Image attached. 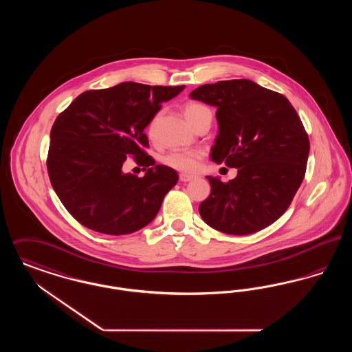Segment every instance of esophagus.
Listing matches in <instances>:
<instances>
[{
	"label": "esophagus",
	"mask_w": 352,
	"mask_h": 352,
	"mask_svg": "<svg viewBox=\"0 0 352 352\" xmlns=\"http://www.w3.org/2000/svg\"><path fill=\"white\" fill-rule=\"evenodd\" d=\"M194 178H197V177H195V175H191V174H184V173L179 174V181H181V182H190V181H192Z\"/></svg>",
	"instance_id": "1"
}]
</instances>
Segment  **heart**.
Instances as JSON below:
<instances>
[{"instance_id": "1", "label": "heart", "mask_w": 352, "mask_h": 352, "mask_svg": "<svg viewBox=\"0 0 352 352\" xmlns=\"http://www.w3.org/2000/svg\"><path fill=\"white\" fill-rule=\"evenodd\" d=\"M206 109L198 102H187L184 105V116L190 121L195 115H198L201 111ZM154 128V121H151L149 125V132H153ZM203 157V153L197 149L191 151H173L164 155L162 162L168 166V168L178 170V171H184V173H194L199 168V162Z\"/></svg>"}]
</instances>
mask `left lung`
Returning <instances> with one entry per match:
<instances>
[{
  "label": "left lung",
  "instance_id": "8db88e82",
  "mask_svg": "<svg viewBox=\"0 0 352 352\" xmlns=\"http://www.w3.org/2000/svg\"><path fill=\"white\" fill-rule=\"evenodd\" d=\"M190 98L218 108L211 160L237 168L223 184L208 175L211 194L201 219L228 234H254L274 223L300 188L310 151L301 118L284 95L252 80L204 84Z\"/></svg>",
  "mask_w": 352,
  "mask_h": 352
}]
</instances>
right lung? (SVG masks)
<instances>
[{
  "instance_id": "obj_1",
  "label": "right lung",
  "mask_w": 352,
  "mask_h": 352,
  "mask_svg": "<svg viewBox=\"0 0 352 352\" xmlns=\"http://www.w3.org/2000/svg\"><path fill=\"white\" fill-rule=\"evenodd\" d=\"M184 85L124 82L85 91L52 125L47 170L68 212L84 227L107 234L135 232L157 217L178 182L174 168L155 165L144 149L145 128ZM128 155L148 168L141 179L122 170Z\"/></svg>"
}]
</instances>
